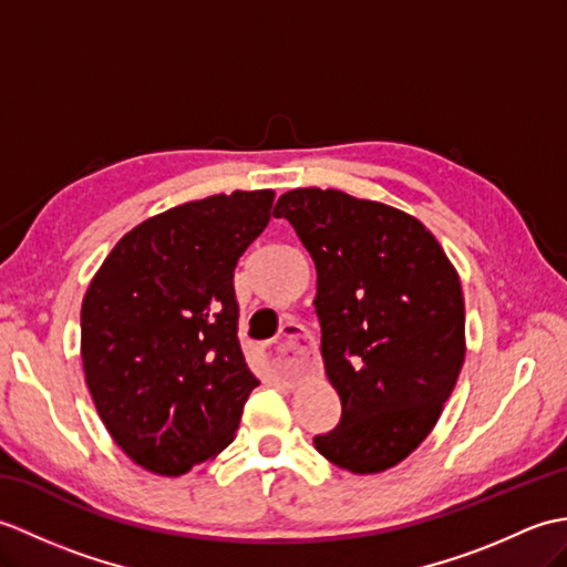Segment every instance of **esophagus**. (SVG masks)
Masks as SVG:
<instances>
[{
  "instance_id": "obj_1",
  "label": "esophagus",
  "mask_w": 567,
  "mask_h": 567,
  "mask_svg": "<svg viewBox=\"0 0 567 567\" xmlns=\"http://www.w3.org/2000/svg\"><path fill=\"white\" fill-rule=\"evenodd\" d=\"M311 341L309 333L297 323H285L280 331V341L268 346V363L277 375L299 378L311 365Z\"/></svg>"
}]
</instances>
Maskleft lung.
I'll return each instance as SVG.
<instances>
[{"label":"left lung","mask_w":567,"mask_h":567,"mask_svg":"<svg viewBox=\"0 0 567 567\" xmlns=\"http://www.w3.org/2000/svg\"><path fill=\"white\" fill-rule=\"evenodd\" d=\"M272 214L317 265L321 358L341 396V421L315 449L351 473H382L429 436L461 375V280L429 228L388 204L307 187Z\"/></svg>","instance_id":"1"}]
</instances>
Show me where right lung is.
Wrapping results in <instances>:
<instances>
[{"label": "right lung", "instance_id": "1", "mask_svg": "<svg viewBox=\"0 0 567 567\" xmlns=\"http://www.w3.org/2000/svg\"><path fill=\"white\" fill-rule=\"evenodd\" d=\"M275 192L179 204L128 231L82 299V365L118 449L185 475L234 441L258 380L238 343L234 270Z\"/></svg>", "mask_w": 567, "mask_h": 567}]
</instances>
